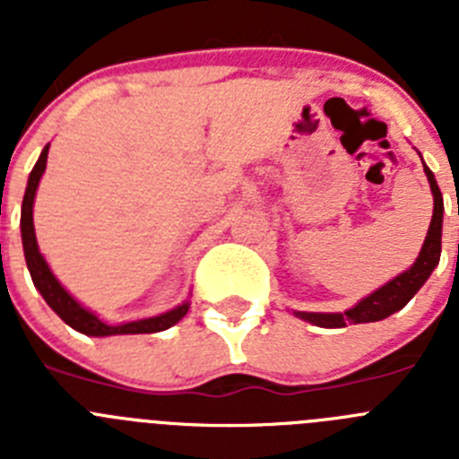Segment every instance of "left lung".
<instances>
[{"label": "left lung", "mask_w": 459, "mask_h": 459, "mask_svg": "<svg viewBox=\"0 0 459 459\" xmlns=\"http://www.w3.org/2000/svg\"><path fill=\"white\" fill-rule=\"evenodd\" d=\"M423 160V158H420ZM425 177L429 181V190H432V197H435V211H432V222H429L428 237L423 241V248H420L419 257L409 266L404 273L395 275L393 280H388L386 285H381L379 290L368 294L366 299H360L354 307L344 312H303L294 310V315L303 322H310L315 326L322 328H342L347 324H368V322H381V319L391 317L393 312L403 310L409 301L413 299V294L425 285V280L432 275L435 266L439 264L441 257V227H444V197H441V190L437 186L435 174L428 165L423 163Z\"/></svg>", "instance_id": "1"}]
</instances>
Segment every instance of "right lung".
<instances>
[{
	"instance_id": "add662e5",
	"label": "right lung",
	"mask_w": 459,
	"mask_h": 459,
	"mask_svg": "<svg viewBox=\"0 0 459 459\" xmlns=\"http://www.w3.org/2000/svg\"><path fill=\"white\" fill-rule=\"evenodd\" d=\"M48 149L50 144L43 147L39 160H36L34 169L30 172V181H27V190H24L22 197V213H20V232H22V250L24 259H27V269H30L31 280H34V287L40 291V296L46 299L48 306L64 319L71 328L80 331L84 335H91V338H108V335H135V333H158V331H165V328L174 326L177 322L186 317L188 312L190 301H184L181 306L172 307V310L163 312V315H156V317H144L135 319V322H121L117 326L103 322V319L91 312L89 307H84L82 303L66 290V287L56 280V275L52 273V269L48 266L46 257L40 255L39 241H36L34 232V200L36 190H39L40 177L46 172L48 163Z\"/></svg>"
}]
</instances>
